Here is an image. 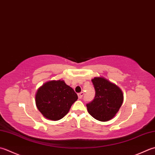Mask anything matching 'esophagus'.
<instances>
[{"instance_id": "obj_1", "label": "esophagus", "mask_w": 155, "mask_h": 155, "mask_svg": "<svg viewBox=\"0 0 155 155\" xmlns=\"http://www.w3.org/2000/svg\"><path fill=\"white\" fill-rule=\"evenodd\" d=\"M83 95H84V93H83V92H81V93H78V98H79V99H81L82 97H83Z\"/></svg>"}]
</instances>
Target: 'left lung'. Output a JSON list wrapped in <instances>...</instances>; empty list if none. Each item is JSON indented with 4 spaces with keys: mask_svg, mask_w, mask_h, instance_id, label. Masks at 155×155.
<instances>
[{
    "mask_svg": "<svg viewBox=\"0 0 155 155\" xmlns=\"http://www.w3.org/2000/svg\"><path fill=\"white\" fill-rule=\"evenodd\" d=\"M95 87V98L87 104V111L95 119L107 122L114 118L124 101L120 88L105 78L96 77L91 80Z\"/></svg>",
    "mask_w": 155,
    "mask_h": 155,
    "instance_id": "8db88e82",
    "label": "left lung"
}]
</instances>
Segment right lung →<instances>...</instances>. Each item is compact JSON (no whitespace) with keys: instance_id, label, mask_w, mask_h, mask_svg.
<instances>
[{"instance_id":"1","label":"right lung","mask_w":155,"mask_h":155,"mask_svg":"<svg viewBox=\"0 0 155 155\" xmlns=\"http://www.w3.org/2000/svg\"><path fill=\"white\" fill-rule=\"evenodd\" d=\"M38 110L48 120L57 121L64 117L78 99L77 93L63 80L49 81L35 93Z\"/></svg>"}]
</instances>
